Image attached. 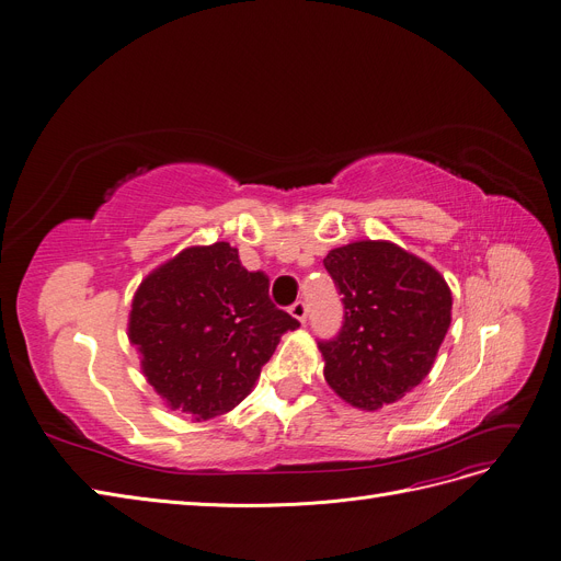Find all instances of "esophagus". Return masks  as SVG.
Here are the masks:
<instances>
[{"mask_svg":"<svg viewBox=\"0 0 561 561\" xmlns=\"http://www.w3.org/2000/svg\"><path fill=\"white\" fill-rule=\"evenodd\" d=\"M288 313L296 318V320H300V322H307V313H309V307H307V302L305 300H298V302H293L290 307H288Z\"/></svg>","mask_w":561,"mask_h":561,"instance_id":"1","label":"esophagus"}]
</instances>
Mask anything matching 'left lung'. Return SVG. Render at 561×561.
I'll use <instances>...</instances> for the list:
<instances>
[{"label": "left lung", "mask_w": 561, "mask_h": 561, "mask_svg": "<svg viewBox=\"0 0 561 561\" xmlns=\"http://www.w3.org/2000/svg\"><path fill=\"white\" fill-rule=\"evenodd\" d=\"M322 263L345 309L341 332L318 341L328 385L364 411L398 402L427 377L448 334L446 279L389 241L350 243Z\"/></svg>", "instance_id": "obj_1"}]
</instances>
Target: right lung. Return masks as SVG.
Masks as SVG:
<instances>
[{"mask_svg":"<svg viewBox=\"0 0 561 561\" xmlns=\"http://www.w3.org/2000/svg\"><path fill=\"white\" fill-rule=\"evenodd\" d=\"M300 322L277 309L268 277L229 243L186 248L147 275L131 302L129 341L170 409L209 421L239 404Z\"/></svg>","mask_w":561,"mask_h":561,"instance_id":"obj_1","label":"right lung"}]
</instances>
